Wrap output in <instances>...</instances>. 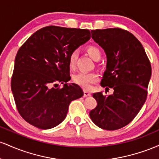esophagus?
Masks as SVG:
<instances>
[{
	"label": "esophagus",
	"mask_w": 159,
	"mask_h": 159,
	"mask_svg": "<svg viewBox=\"0 0 159 159\" xmlns=\"http://www.w3.org/2000/svg\"><path fill=\"white\" fill-rule=\"evenodd\" d=\"M91 96V93L89 92V91L87 90L84 91V97H87V96Z\"/></svg>",
	"instance_id": "obj_1"
}]
</instances>
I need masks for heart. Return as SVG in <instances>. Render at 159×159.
Listing matches in <instances>:
<instances>
[{"label":"heart","mask_w":159,"mask_h":159,"mask_svg":"<svg viewBox=\"0 0 159 159\" xmlns=\"http://www.w3.org/2000/svg\"><path fill=\"white\" fill-rule=\"evenodd\" d=\"M88 55L94 61H98L101 57V52L99 48L94 45H90L86 48ZM78 57V52L77 50H74L71 52L69 57V66L70 69H74L75 66L76 61ZM98 75L95 72H79L75 75L72 78V81L75 84L83 87L85 90H89L91 86L95 82L97 81Z\"/></svg>","instance_id":"b5f03b06"}]
</instances>
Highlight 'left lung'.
Listing matches in <instances>:
<instances>
[{
  "label": "left lung",
  "instance_id": "1",
  "mask_svg": "<svg viewBox=\"0 0 159 159\" xmlns=\"http://www.w3.org/2000/svg\"><path fill=\"white\" fill-rule=\"evenodd\" d=\"M91 34L107 55L101 86L114 89V94H93L97 105L90 116L101 129L116 130L131 123L145 102L150 61L139 40L127 30L114 27L91 30Z\"/></svg>",
  "mask_w": 159,
  "mask_h": 159
}]
</instances>
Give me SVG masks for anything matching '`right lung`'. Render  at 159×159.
Listing matches in <instances>:
<instances>
[{
	"label": "right lung",
	"instance_id": "add662e5",
	"mask_svg": "<svg viewBox=\"0 0 159 159\" xmlns=\"http://www.w3.org/2000/svg\"><path fill=\"white\" fill-rule=\"evenodd\" d=\"M91 37L87 29L47 26L18 51L11 78L16 107L25 121L41 129L55 127L66 116L69 104L84 92L70 80L69 57ZM58 83H65L63 89Z\"/></svg>",
	"mask_w": 159,
	"mask_h": 159
}]
</instances>
